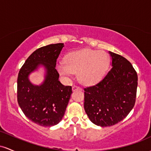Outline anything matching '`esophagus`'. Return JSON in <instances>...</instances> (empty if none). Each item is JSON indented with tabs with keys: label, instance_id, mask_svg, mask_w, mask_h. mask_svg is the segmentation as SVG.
Returning <instances> with one entry per match:
<instances>
[{
	"label": "esophagus",
	"instance_id": "34e87169",
	"mask_svg": "<svg viewBox=\"0 0 151 151\" xmlns=\"http://www.w3.org/2000/svg\"><path fill=\"white\" fill-rule=\"evenodd\" d=\"M72 90L73 91H76V90H81V88L79 86H73L72 87Z\"/></svg>",
	"mask_w": 151,
	"mask_h": 151
}]
</instances>
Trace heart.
Segmentation results:
<instances>
[{"label": "heart", "instance_id": "heart-1", "mask_svg": "<svg viewBox=\"0 0 151 151\" xmlns=\"http://www.w3.org/2000/svg\"><path fill=\"white\" fill-rule=\"evenodd\" d=\"M109 63V57L104 51L82 49L67 54L65 63H58L56 69L60 75L65 77H70L78 72L80 82L91 86L102 80Z\"/></svg>", "mask_w": 151, "mask_h": 151}]
</instances>
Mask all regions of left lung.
I'll return each mask as SVG.
<instances>
[{"mask_svg":"<svg viewBox=\"0 0 151 151\" xmlns=\"http://www.w3.org/2000/svg\"><path fill=\"white\" fill-rule=\"evenodd\" d=\"M112 68L102 81L84 88V109L92 123L111 126L124 119L134 107L138 76L124 57L109 51Z\"/></svg>","mask_w":151,"mask_h":151,"instance_id":"8db88e82","label":"left lung"}]
</instances>
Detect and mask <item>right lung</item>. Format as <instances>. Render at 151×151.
I'll return each instance as SVG.
<instances>
[{
  "label": "right lung",
  "instance_id": "right-lung-1",
  "mask_svg": "<svg viewBox=\"0 0 151 151\" xmlns=\"http://www.w3.org/2000/svg\"><path fill=\"white\" fill-rule=\"evenodd\" d=\"M63 43L45 45L35 50L25 60L17 81L18 103L25 116L39 126L50 127L62 120L72 93L71 86L58 81L56 60ZM39 65L46 69L45 80L40 86L31 83L28 76Z\"/></svg>",
  "mask_w": 151,
  "mask_h": 151
}]
</instances>
